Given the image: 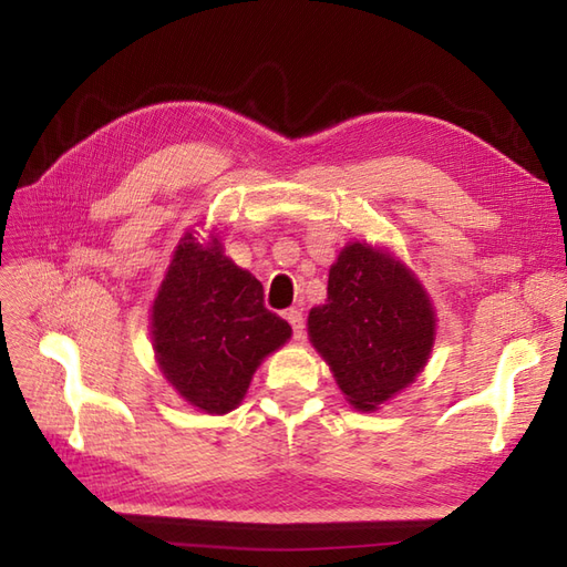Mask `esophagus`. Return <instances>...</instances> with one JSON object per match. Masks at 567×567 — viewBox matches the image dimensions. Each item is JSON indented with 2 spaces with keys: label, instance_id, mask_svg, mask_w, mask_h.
Returning a JSON list of instances; mask_svg holds the SVG:
<instances>
[{
  "label": "esophagus",
  "instance_id": "1",
  "mask_svg": "<svg viewBox=\"0 0 567 567\" xmlns=\"http://www.w3.org/2000/svg\"><path fill=\"white\" fill-rule=\"evenodd\" d=\"M286 319L290 323V329H293V338L302 340L305 338V319L300 310H286Z\"/></svg>",
  "mask_w": 567,
  "mask_h": 567
}]
</instances>
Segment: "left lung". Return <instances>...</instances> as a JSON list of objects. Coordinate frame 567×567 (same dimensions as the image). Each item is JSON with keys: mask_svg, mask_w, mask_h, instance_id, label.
Segmentation results:
<instances>
[{"mask_svg": "<svg viewBox=\"0 0 567 567\" xmlns=\"http://www.w3.org/2000/svg\"><path fill=\"white\" fill-rule=\"evenodd\" d=\"M307 333L346 400L373 411L423 371L435 342V310L411 269L354 241L331 265L329 298L310 310Z\"/></svg>", "mask_w": 567, "mask_h": 567, "instance_id": "obj_1", "label": "left lung"}]
</instances>
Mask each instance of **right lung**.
I'll return each instance as SVG.
<instances>
[{"instance_id": "1", "label": "right lung", "mask_w": 567, "mask_h": 567, "mask_svg": "<svg viewBox=\"0 0 567 567\" xmlns=\"http://www.w3.org/2000/svg\"><path fill=\"white\" fill-rule=\"evenodd\" d=\"M151 336L167 383L205 414H227L290 326L267 310L262 284L217 238L203 246L184 234L153 300Z\"/></svg>"}]
</instances>
